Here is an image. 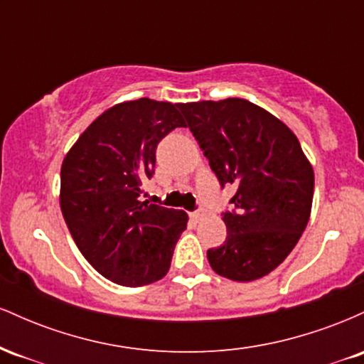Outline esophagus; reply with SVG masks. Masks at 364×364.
Returning a JSON list of instances; mask_svg holds the SVG:
<instances>
[{
	"mask_svg": "<svg viewBox=\"0 0 364 364\" xmlns=\"http://www.w3.org/2000/svg\"><path fill=\"white\" fill-rule=\"evenodd\" d=\"M190 217L195 220V223H198V220H202L203 217H205V210H203V208H198V210L191 212Z\"/></svg>",
	"mask_w": 364,
	"mask_h": 364,
	"instance_id": "esophagus-1",
	"label": "esophagus"
}]
</instances>
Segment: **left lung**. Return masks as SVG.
<instances>
[{"mask_svg":"<svg viewBox=\"0 0 364 364\" xmlns=\"http://www.w3.org/2000/svg\"><path fill=\"white\" fill-rule=\"evenodd\" d=\"M220 186L232 185L224 245L207 252L215 274L257 281L277 269L311 214L315 174L281 119L246 99L179 104Z\"/></svg>","mask_w":364,"mask_h":364,"instance_id":"left-lung-1","label":"left lung"}]
</instances>
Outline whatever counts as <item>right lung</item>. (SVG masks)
<instances>
[{
	"instance_id": "obj_1",
	"label": "right lung",
	"mask_w": 364,
	"mask_h": 364,
	"mask_svg": "<svg viewBox=\"0 0 364 364\" xmlns=\"http://www.w3.org/2000/svg\"><path fill=\"white\" fill-rule=\"evenodd\" d=\"M185 127L179 104L119 102L92 121L63 159L65 223L87 262L111 282L139 287L168 274L188 215L139 198L141 181L154 174L157 144Z\"/></svg>"
}]
</instances>
